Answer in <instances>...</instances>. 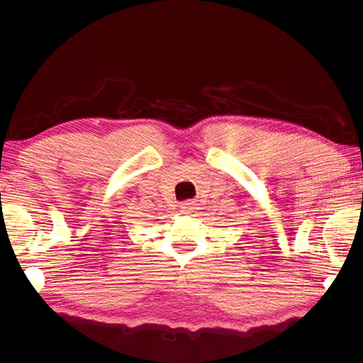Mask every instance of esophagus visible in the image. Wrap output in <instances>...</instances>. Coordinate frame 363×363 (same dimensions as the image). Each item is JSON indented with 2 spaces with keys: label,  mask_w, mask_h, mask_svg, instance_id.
Returning a JSON list of instances; mask_svg holds the SVG:
<instances>
[{
  "label": "esophagus",
  "mask_w": 363,
  "mask_h": 363,
  "mask_svg": "<svg viewBox=\"0 0 363 363\" xmlns=\"http://www.w3.org/2000/svg\"><path fill=\"white\" fill-rule=\"evenodd\" d=\"M181 211L184 212V214H191V212L194 211V204H192V202H184V204H181Z\"/></svg>",
  "instance_id": "1"
}]
</instances>
